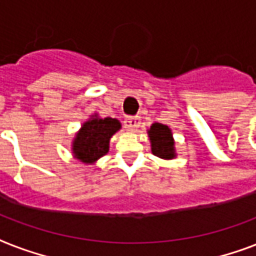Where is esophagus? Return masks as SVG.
<instances>
[{
    "mask_svg": "<svg viewBox=\"0 0 256 256\" xmlns=\"http://www.w3.org/2000/svg\"><path fill=\"white\" fill-rule=\"evenodd\" d=\"M124 128L132 132V130H136V128H140V124H141V118L140 116H128L126 120H124Z\"/></svg>",
    "mask_w": 256,
    "mask_h": 256,
    "instance_id": "1",
    "label": "esophagus"
}]
</instances>
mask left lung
I'll use <instances>...</instances> for the list:
<instances>
[{
  "label": "left lung",
  "instance_id": "obj_1",
  "mask_svg": "<svg viewBox=\"0 0 256 256\" xmlns=\"http://www.w3.org/2000/svg\"><path fill=\"white\" fill-rule=\"evenodd\" d=\"M152 152L160 158L170 160L176 156L174 142L172 138L170 128L162 124H153L149 132Z\"/></svg>",
  "mask_w": 256,
  "mask_h": 256
}]
</instances>
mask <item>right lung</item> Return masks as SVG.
I'll return each instance as SVG.
<instances>
[{
    "instance_id": "obj_1",
    "label": "right lung",
    "mask_w": 256,
    "mask_h": 256,
    "mask_svg": "<svg viewBox=\"0 0 256 256\" xmlns=\"http://www.w3.org/2000/svg\"><path fill=\"white\" fill-rule=\"evenodd\" d=\"M120 128V124L114 118L92 116L82 126L74 140V154L82 162L91 164L108 152L110 138Z\"/></svg>"
}]
</instances>
